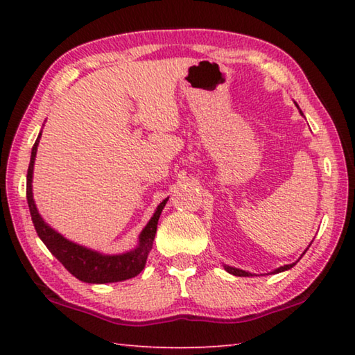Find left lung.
I'll use <instances>...</instances> for the list:
<instances>
[{
    "instance_id": "1",
    "label": "left lung",
    "mask_w": 355,
    "mask_h": 355,
    "mask_svg": "<svg viewBox=\"0 0 355 355\" xmlns=\"http://www.w3.org/2000/svg\"><path fill=\"white\" fill-rule=\"evenodd\" d=\"M305 254V252H304ZM297 263V261H296ZM296 263H291V264H285V266H280V268H277L275 269V271L272 272V274H277V272H284V271H286V269H291L294 264ZM225 271L227 272H230V274H233V275H238V277H249V275H252L250 272H245V271H243V269H238V268H232V266H227L225 264Z\"/></svg>"
}]
</instances>
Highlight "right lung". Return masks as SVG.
Returning a JSON list of instances; mask_svg holds the SVG:
<instances>
[{"mask_svg": "<svg viewBox=\"0 0 355 355\" xmlns=\"http://www.w3.org/2000/svg\"><path fill=\"white\" fill-rule=\"evenodd\" d=\"M40 136L42 131L37 136V141L34 142L31 161H29L26 175L28 207L39 238L44 241L48 250L64 264V268L67 269L71 275H75L78 280L86 282V284H112V282H122L136 277V275L142 271L144 266H146L148 252L152 250L153 245L156 225H158V219L164 205L167 203V199L161 202L158 208H156L152 219L148 220L146 228L141 232L139 244H137V248L133 250L119 255H103L100 254V252H95L84 248V245L71 243L67 238H64L61 233L53 230V228L42 219V216L39 214L37 208H35V203L33 199V171Z\"/></svg>", "mask_w": 355, "mask_h": 355, "instance_id": "add662e5", "label": "right lung"}]
</instances>
